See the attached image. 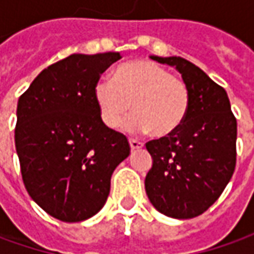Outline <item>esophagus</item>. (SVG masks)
Returning a JSON list of instances; mask_svg holds the SVG:
<instances>
[{
	"instance_id": "34e87169",
	"label": "esophagus",
	"mask_w": 254,
	"mask_h": 254,
	"mask_svg": "<svg viewBox=\"0 0 254 254\" xmlns=\"http://www.w3.org/2000/svg\"><path fill=\"white\" fill-rule=\"evenodd\" d=\"M142 144L141 141H138V140H134V138H130V147H131V150H138V148H141Z\"/></svg>"
}]
</instances>
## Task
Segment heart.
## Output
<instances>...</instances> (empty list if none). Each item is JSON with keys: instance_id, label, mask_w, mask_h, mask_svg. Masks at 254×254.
Instances as JSON below:
<instances>
[{"instance_id": "b5f03b06", "label": "heart", "mask_w": 254, "mask_h": 254, "mask_svg": "<svg viewBox=\"0 0 254 254\" xmlns=\"http://www.w3.org/2000/svg\"><path fill=\"white\" fill-rule=\"evenodd\" d=\"M94 100L102 122L109 128H117L126 122L131 132L150 131L168 135L178 130L190 110V94L187 83L171 74L165 67L151 61H132L119 66L113 79L102 77L94 84Z\"/></svg>"}]
</instances>
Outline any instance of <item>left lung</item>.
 Masks as SVG:
<instances>
[{"label":"left lung","instance_id":"left-lung-1","mask_svg":"<svg viewBox=\"0 0 254 254\" xmlns=\"http://www.w3.org/2000/svg\"><path fill=\"white\" fill-rule=\"evenodd\" d=\"M150 58L180 72L190 104L178 130L145 144L152 157L145 192L158 212L190 219L212 206L229 184L236 167L238 124L228 93L202 69L180 56Z\"/></svg>","mask_w":254,"mask_h":254}]
</instances>
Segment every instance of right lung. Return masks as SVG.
<instances>
[{"mask_svg":"<svg viewBox=\"0 0 254 254\" xmlns=\"http://www.w3.org/2000/svg\"><path fill=\"white\" fill-rule=\"evenodd\" d=\"M119 52L74 54L48 66L19 97L15 147L29 196L62 222L102 209L116 167L130 154L126 135L102 122L94 84Z\"/></svg>","mask_w":254,"mask_h":254,"instance_id":"1","label":"right lung"}]
</instances>
